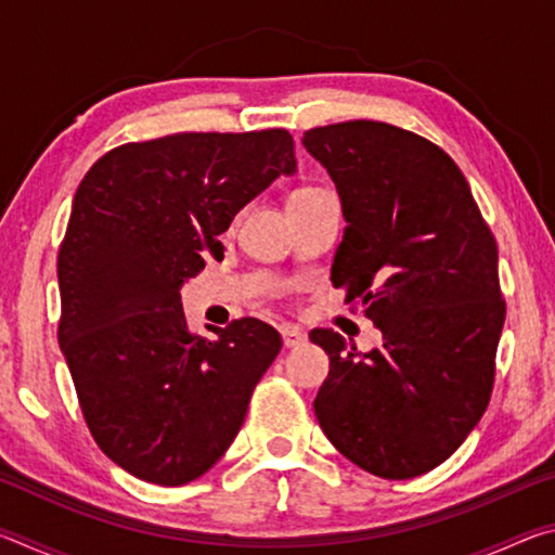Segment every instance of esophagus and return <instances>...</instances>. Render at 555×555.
I'll return each instance as SVG.
<instances>
[{"label":"esophagus","mask_w":555,"mask_h":555,"mask_svg":"<svg viewBox=\"0 0 555 555\" xmlns=\"http://www.w3.org/2000/svg\"><path fill=\"white\" fill-rule=\"evenodd\" d=\"M281 337H284V347H300L306 343V333L304 331H298V327H294V325H284L281 327Z\"/></svg>","instance_id":"1"}]
</instances>
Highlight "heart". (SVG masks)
<instances>
[{"label": "heart", "instance_id": "obj_1", "mask_svg": "<svg viewBox=\"0 0 555 555\" xmlns=\"http://www.w3.org/2000/svg\"><path fill=\"white\" fill-rule=\"evenodd\" d=\"M321 191V188H298V191L291 193V198H298V195H308V193H315Z\"/></svg>", "mask_w": 555, "mask_h": 555}]
</instances>
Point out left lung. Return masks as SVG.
Masks as SVG:
<instances>
[{"mask_svg": "<svg viewBox=\"0 0 555 555\" xmlns=\"http://www.w3.org/2000/svg\"><path fill=\"white\" fill-rule=\"evenodd\" d=\"M304 146L347 222L331 281L384 340L362 354L311 333L331 357L315 418L357 467L411 480L453 455L490 403L506 315L494 234L457 164L413 131L354 119L308 129Z\"/></svg>", "mask_w": 555, "mask_h": 555, "instance_id": "obj_1", "label": "left lung"}]
</instances>
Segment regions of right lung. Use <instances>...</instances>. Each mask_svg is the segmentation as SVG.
I'll return each mask as SVG.
<instances>
[{"instance_id": "obj_1", "label": "right lung", "mask_w": 555, "mask_h": 555, "mask_svg": "<svg viewBox=\"0 0 555 555\" xmlns=\"http://www.w3.org/2000/svg\"><path fill=\"white\" fill-rule=\"evenodd\" d=\"M296 173L286 129L181 131L112 149L73 198L59 251V343L92 438L139 480L178 487L240 434L281 335L240 318L205 340L181 286L279 176Z\"/></svg>"}]
</instances>
